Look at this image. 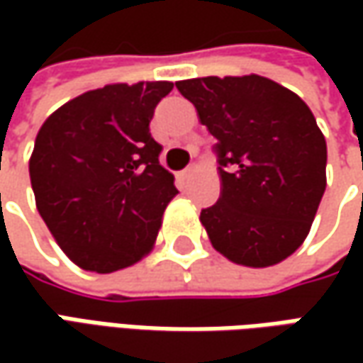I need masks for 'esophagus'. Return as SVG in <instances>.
I'll return each mask as SVG.
<instances>
[{"mask_svg":"<svg viewBox=\"0 0 363 363\" xmlns=\"http://www.w3.org/2000/svg\"><path fill=\"white\" fill-rule=\"evenodd\" d=\"M194 172H196V165H189V167H186V169L182 172V179H189V177L194 175Z\"/></svg>","mask_w":363,"mask_h":363,"instance_id":"34e87169","label":"esophagus"}]
</instances>
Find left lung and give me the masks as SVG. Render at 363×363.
I'll list each match as a JSON object with an SVG mask.
<instances>
[{"label": "left lung", "instance_id": "1", "mask_svg": "<svg viewBox=\"0 0 363 363\" xmlns=\"http://www.w3.org/2000/svg\"><path fill=\"white\" fill-rule=\"evenodd\" d=\"M175 86L216 137L220 198L200 214L210 242L242 267L279 264L305 242L328 186V145L311 108L258 74Z\"/></svg>", "mask_w": 363, "mask_h": 363}]
</instances>
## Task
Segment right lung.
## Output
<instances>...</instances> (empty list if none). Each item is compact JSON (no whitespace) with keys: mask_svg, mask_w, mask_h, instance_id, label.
Instances as JSON below:
<instances>
[{"mask_svg":"<svg viewBox=\"0 0 363 363\" xmlns=\"http://www.w3.org/2000/svg\"><path fill=\"white\" fill-rule=\"evenodd\" d=\"M174 82L106 84L56 108L35 135V208L80 269L115 272L145 258L177 189L149 123Z\"/></svg>","mask_w":363,"mask_h":363,"instance_id":"add662e5","label":"right lung"}]
</instances>
